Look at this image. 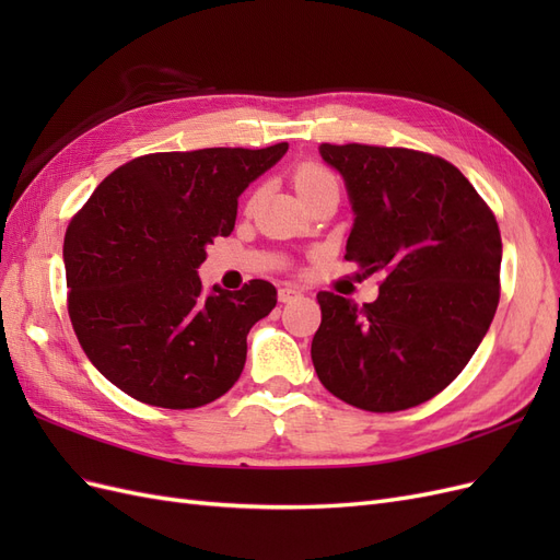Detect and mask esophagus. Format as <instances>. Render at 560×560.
I'll return each instance as SVG.
<instances>
[{"label": "esophagus", "mask_w": 560, "mask_h": 560, "mask_svg": "<svg viewBox=\"0 0 560 560\" xmlns=\"http://www.w3.org/2000/svg\"><path fill=\"white\" fill-rule=\"evenodd\" d=\"M278 296H280V301H282V303H290V301H294V299H299V296H301V290H299V287L284 284V287H280Z\"/></svg>", "instance_id": "obj_1"}]
</instances>
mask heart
<instances>
[{
    "label": "heart",
    "instance_id": "obj_1",
    "mask_svg": "<svg viewBox=\"0 0 560 560\" xmlns=\"http://www.w3.org/2000/svg\"><path fill=\"white\" fill-rule=\"evenodd\" d=\"M294 186H296V191L306 198L319 189H327V186H338V179L327 165H322L317 161H306L294 171ZM257 200H259V191H252V196L247 200V208L257 206Z\"/></svg>",
    "mask_w": 560,
    "mask_h": 560
}]
</instances>
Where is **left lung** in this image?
I'll return each instance as SVG.
<instances>
[{
	"instance_id": "obj_1",
	"label": "left lung",
	"mask_w": 560,
	"mask_h": 560,
	"mask_svg": "<svg viewBox=\"0 0 560 560\" xmlns=\"http://www.w3.org/2000/svg\"><path fill=\"white\" fill-rule=\"evenodd\" d=\"M343 175L354 224L346 259L383 273L358 306L319 292L311 358L329 393L393 413L442 393L467 366L500 301L495 214L444 159L404 147L322 144Z\"/></svg>"
}]
</instances>
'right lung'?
I'll return each mask as SVG.
<instances>
[{"mask_svg": "<svg viewBox=\"0 0 560 560\" xmlns=\"http://www.w3.org/2000/svg\"><path fill=\"white\" fill-rule=\"evenodd\" d=\"M287 142L138 156L100 182L65 233L67 313L93 366L161 409H198L241 378L247 334L276 308L266 280L202 294L206 247Z\"/></svg>", "mask_w": 560, "mask_h": 560, "instance_id": "right-lung-1", "label": "right lung"}]
</instances>
